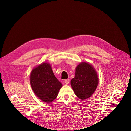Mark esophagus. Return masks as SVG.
I'll return each instance as SVG.
<instances>
[{"mask_svg":"<svg viewBox=\"0 0 131 131\" xmlns=\"http://www.w3.org/2000/svg\"><path fill=\"white\" fill-rule=\"evenodd\" d=\"M64 81H65V83L66 84H68L69 83V79H65V80H64Z\"/></svg>","mask_w":131,"mask_h":131,"instance_id":"obj_1","label":"esophagus"}]
</instances>
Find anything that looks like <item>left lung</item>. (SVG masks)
Here are the masks:
<instances>
[{
    "label": "left lung",
    "mask_w": 131,
    "mask_h": 131,
    "mask_svg": "<svg viewBox=\"0 0 131 131\" xmlns=\"http://www.w3.org/2000/svg\"><path fill=\"white\" fill-rule=\"evenodd\" d=\"M99 84L97 72L91 64L82 62L76 68L75 76L70 81L76 96L84 100L93 94Z\"/></svg>",
    "instance_id": "8db88e82"
}]
</instances>
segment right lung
Segmentation results:
<instances>
[{"label":"right lung","instance_id":"obj_1","mask_svg":"<svg viewBox=\"0 0 131 131\" xmlns=\"http://www.w3.org/2000/svg\"><path fill=\"white\" fill-rule=\"evenodd\" d=\"M30 82L35 94L46 103H51L57 98L63 86L47 63L41 64L32 70Z\"/></svg>","mask_w":131,"mask_h":131}]
</instances>
